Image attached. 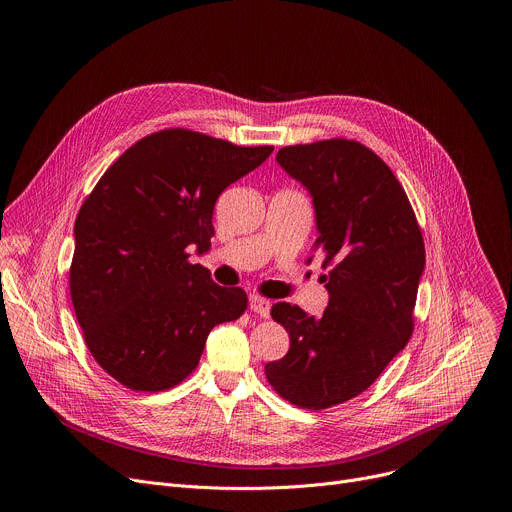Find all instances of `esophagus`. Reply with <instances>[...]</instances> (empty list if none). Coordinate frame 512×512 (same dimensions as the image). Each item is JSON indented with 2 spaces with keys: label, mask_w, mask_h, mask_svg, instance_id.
Masks as SVG:
<instances>
[{
  "label": "esophagus",
  "mask_w": 512,
  "mask_h": 512,
  "mask_svg": "<svg viewBox=\"0 0 512 512\" xmlns=\"http://www.w3.org/2000/svg\"><path fill=\"white\" fill-rule=\"evenodd\" d=\"M249 308H251V312H255L257 316H261V318H269L271 302H269V300H265V298H261V296H251V300H249Z\"/></svg>",
  "instance_id": "esophagus-1"
}]
</instances>
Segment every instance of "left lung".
<instances>
[{
	"mask_svg": "<svg viewBox=\"0 0 512 512\" xmlns=\"http://www.w3.org/2000/svg\"><path fill=\"white\" fill-rule=\"evenodd\" d=\"M275 160L314 198L312 251L328 267L330 302L322 318L273 304L289 350L265 364V377L291 405L320 411L367 391L409 342L425 245L403 186L360 141L287 145Z\"/></svg>",
	"mask_w": 512,
	"mask_h": 512,
	"instance_id": "8db88e82",
	"label": "left lung"
}]
</instances>
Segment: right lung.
<instances>
[{
	"mask_svg": "<svg viewBox=\"0 0 512 512\" xmlns=\"http://www.w3.org/2000/svg\"><path fill=\"white\" fill-rule=\"evenodd\" d=\"M273 145H235L172 127L141 137L85 198L75 223L70 298L87 348L123 387L158 393L196 367L216 324L247 310L188 261L208 251L221 192L261 166Z\"/></svg>",
	"mask_w": 512,
	"mask_h": 512,
	"instance_id": "add662e5",
	"label": "right lung"
}]
</instances>
